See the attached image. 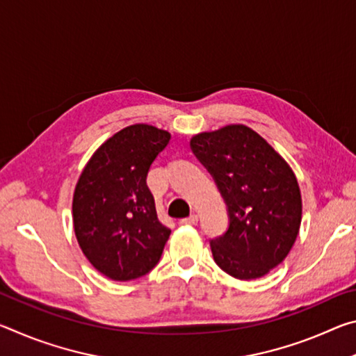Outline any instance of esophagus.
<instances>
[{
    "instance_id": "1",
    "label": "esophagus",
    "mask_w": 356,
    "mask_h": 356,
    "mask_svg": "<svg viewBox=\"0 0 356 356\" xmlns=\"http://www.w3.org/2000/svg\"><path fill=\"white\" fill-rule=\"evenodd\" d=\"M179 222H180V225H184V226H191V225H196V222H197V215L193 213V215H190V216H188V218H184V220H180Z\"/></svg>"
}]
</instances>
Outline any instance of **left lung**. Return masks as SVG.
I'll use <instances>...</instances> for the list:
<instances>
[{"instance_id": "obj_1", "label": "left lung", "mask_w": 356, "mask_h": 356, "mask_svg": "<svg viewBox=\"0 0 356 356\" xmlns=\"http://www.w3.org/2000/svg\"><path fill=\"white\" fill-rule=\"evenodd\" d=\"M227 206L229 227L210 242L216 265L237 280L262 278L284 261L301 225V193L287 161L242 124L191 138Z\"/></svg>"}]
</instances>
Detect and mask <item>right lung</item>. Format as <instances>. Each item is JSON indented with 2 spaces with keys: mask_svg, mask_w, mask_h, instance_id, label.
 <instances>
[{
  "mask_svg": "<svg viewBox=\"0 0 356 356\" xmlns=\"http://www.w3.org/2000/svg\"><path fill=\"white\" fill-rule=\"evenodd\" d=\"M170 140V131L154 125H129L108 138L80 174L72 202L75 236L106 278L136 280L160 261L171 229L159 221L146 179Z\"/></svg>",
  "mask_w": 356,
  "mask_h": 356,
  "instance_id": "obj_1",
  "label": "right lung"
}]
</instances>
